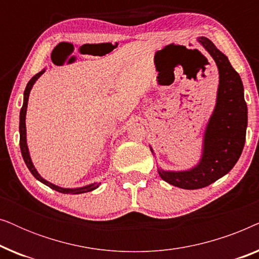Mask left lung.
Returning a JSON list of instances; mask_svg holds the SVG:
<instances>
[{"label": "left lung", "instance_id": "8db88e82", "mask_svg": "<svg viewBox=\"0 0 259 259\" xmlns=\"http://www.w3.org/2000/svg\"><path fill=\"white\" fill-rule=\"evenodd\" d=\"M199 42L213 58L219 70L217 104L205 132L203 157L190 171L159 169L162 180L185 190L203 189L231 171L242 154L247 126V107L239 74L211 40L199 37Z\"/></svg>", "mask_w": 259, "mask_h": 259}]
</instances>
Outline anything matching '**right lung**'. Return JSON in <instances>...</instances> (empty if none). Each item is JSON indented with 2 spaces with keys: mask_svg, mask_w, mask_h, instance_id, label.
<instances>
[{
  "mask_svg": "<svg viewBox=\"0 0 259 259\" xmlns=\"http://www.w3.org/2000/svg\"><path fill=\"white\" fill-rule=\"evenodd\" d=\"M41 74H44V70H42V72H40V73L35 74V75L29 80V82L27 83L26 91H24V97H23V106H22V108H21V112H20V148H21V153H22L23 160H24V162H26L27 167L29 168L31 175H33L35 178H36L37 180H40L41 183H44L45 185L51 187V189L58 191V192L67 193V194H68V193L79 194V193L90 192V191H93V190L97 189V187H99L100 183H99V184H92V185L80 187V189H62V187L53 185L52 183H49V182H47V180H45L44 178H42V177L37 173L36 169H35L33 162H31V160H30L29 152H28V147H27V140H26V113H27L28 98H29L30 90H31V87H33L35 81H36L38 77L41 76Z\"/></svg>",
  "mask_w": 259,
  "mask_h": 259,
  "instance_id": "1",
  "label": "right lung"
}]
</instances>
